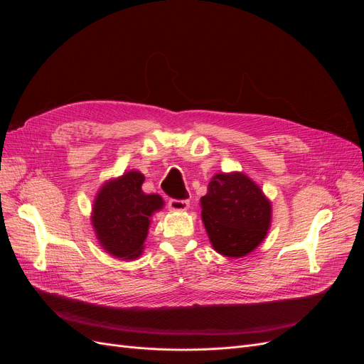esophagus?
Here are the masks:
<instances>
[{
  "label": "esophagus",
  "instance_id": "esophagus-1",
  "mask_svg": "<svg viewBox=\"0 0 364 364\" xmlns=\"http://www.w3.org/2000/svg\"><path fill=\"white\" fill-rule=\"evenodd\" d=\"M168 208L171 211H186L190 208V202L188 200H178V199H170L168 202Z\"/></svg>",
  "mask_w": 364,
  "mask_h": 364
}]
</instances>
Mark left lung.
<instances>
[{"instance_id":"obj_1","label":"left lung","mask_w":364,"mask_h":364,"mask_svg":"<svg viewBox=\"0 0 364 364\" xmlns=\"http://www.w3.org/2000/svg\"><path fill=\"white\" fill-rule=\"evenodd\" d=\"M200 206L209 241L225 257H245L267 235L272 205L243 173L215 174Z\"/></svg>"}]
</instances>
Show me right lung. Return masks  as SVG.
I'll list each match as a JSON object with an SVG mask.
<instances>
[{"label":"right lung","mask_w":364,"mask_h":364,"mask_svg":"<svg viewBox=\"0 0 364 364\" xmlns=\"http://www.w3.org/2000/svg\"><path fill=\"white\" fill-rule=\"evenodd\" d=\"M144 174L132 170L106 182L92 208V226L98 243L123 259L138 258L147 238L150 217L164 206L159 194L142 191Z\"/></svg>","instance_id":"1"}]
</instances>
